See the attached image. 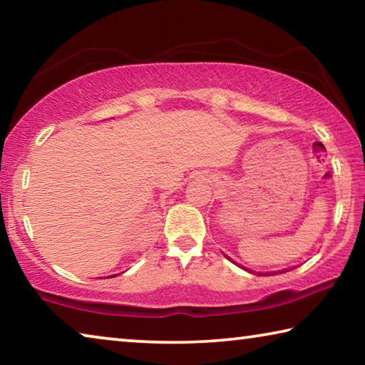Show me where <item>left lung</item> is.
Instances as JSON below:
<instances>
[{
	"label": "left lung",
	"instance_id": "obj_1",
	"mask_svg": "<svg viewBox=\"0 0 365 365\" xmlns=\"http://www.w3.org/2000/svg\"><path fill=\"white\" fill-rule=\"evenodd\" d=\"M245 270H248V269H245ZM292 270V269H289ZM248 272H252V270H248ZM283 272H288V269H285V270H280V274H283ZM259 275H262V274H259Z\"/></svg>",
	"mask_w": 365,
	"mask_h": 365
}]
</instances>
